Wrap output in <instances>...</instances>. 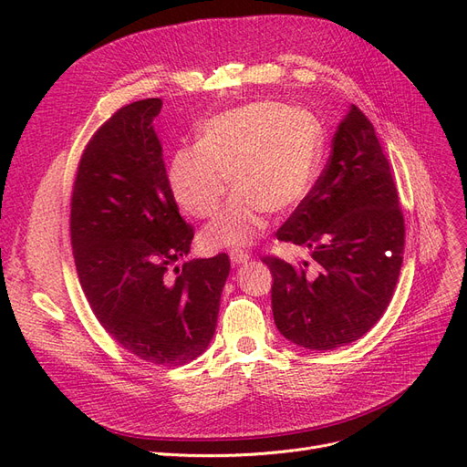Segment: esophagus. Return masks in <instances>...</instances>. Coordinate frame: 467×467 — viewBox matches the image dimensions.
<instances>
[{
	"label": "esophagus",
	"mask_w": 467,
	"mask_h": 467,
	"mask_svg": "<svg viewBox=\"0 0 467 467\" xmlns=\"http://www.w3.org/2000/svg\"><path fill=\"white\" fill-rule=\"evenodd\" d=\"M230 259H232L234 265H244V263H247L251 259V255H249L247 251L234 249V251H230Z\"/></svg>",
	"instance_id": "esophagus-1"
}]
</instances>
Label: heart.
Wrapping results in <instances>:
<instances>
[{
	"mask_svg": "<svg viewBox=\"0 0 467 467\" xmlns=\"http://www.w3.org/2000/svg\"><path fill=\"white\" fill-rule=\"evenodd\" d=\"M323 140L312 110L275 101L239 105L204 120L196 146L171 155L169 189L189 214L208 218L218 212L232 179L237 191L208 223L204 242L247 245L263 232L266 212L285 214L312 192Z\"/></svg>",
	"mask_w": 467,
	"mask_h": 467,
	"instance_id": "obj_1",
	"label": "heart"
}]
</instances>
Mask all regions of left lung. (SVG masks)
<instances>
[{
	"label": "left lung",
	"instance_id": "1",
	"mask_svg": "<svg viewBox=\"0 0 467 467\" xmlns=\"http://www.w3.org/2000/svg\"><path fill=\"white\" fill-rule=\"evenodd\" d=\"M276 237L309 255L296 265L265 257L275 323L290 343L331 350L384 316L401 271L405 225L388 158L358 107H348L321 177Z\"/></svg>",
	"mask_w": 467,
	"mask_h": 467
}]
</instances>
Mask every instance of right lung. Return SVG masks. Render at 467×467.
Segmentation results:
<instances>
[{
  "label": "right lung",
  "instance_id": "add662e5",
  "mask_svg": "<svg viewBox=\"0 0 467 467\" xmlns=\"http://www.w3.org/2000/svg\"><path fill=\"white\" fill-rule=\"evenodd\" d=\"M161 99L119 109L81 155L72 192V247L95 317L138 358L194 360L216 331L230 257L169 266L189 255L194 232L169 189L153 119Z\"/></svg>",
  "mask_w": 467,
  "mask_h": 467
}]
</instances>
